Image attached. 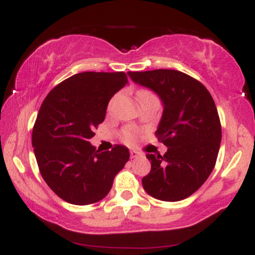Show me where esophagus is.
Returning <instances> with one entry per match:
<instances>
[{"instance_id": "esophagus-1", "label": "esophagus", "mask_w": 255, "mask_h": 255, "mask_svg": "<svg viewBox=\"0 0 255 255\" xmlns=\"http://www.w3.org/2000/svg\"><path fill=\"white\" fill-rule=\"evenodd\" d=\"M137 156H140V153L135 150H130V157L131 158H136Z\"/></svg>"}]
</instances>
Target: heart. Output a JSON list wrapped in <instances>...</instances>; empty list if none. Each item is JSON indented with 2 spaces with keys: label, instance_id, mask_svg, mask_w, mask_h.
<instances>
[{
  "label": "heart",
  "instance_id": "1",
  "mask_svg": "<svg viewBox=\"0 0 255 255\" xmlns=\"http://www.w3.org/2000/svg\"><path fill=\"white\" fill-rule=\"evenodd\" d=\"M146 95H151V93L147 92V91H140V92L137 93V97L140 98V97H142V96H146ZM111 104H113V102L110 103L109 108L111 107ZM136 136H137V130L135 129V128L127 127L122 130V140H124L125 142H127V144H133V142L136 140Z\"/></svg>",
  "mask_w": 255,
  "mask_h": 255
}]
</instances>
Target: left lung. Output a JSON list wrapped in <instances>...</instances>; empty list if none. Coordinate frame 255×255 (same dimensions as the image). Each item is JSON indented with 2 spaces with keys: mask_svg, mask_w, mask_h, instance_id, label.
<instances>
[{
  "mask_svg": "<svg viewBox=\"0 0 255 255\" xmlns=\"http://www.w3.org/2000/svg\"><path fill=\"white\" fill-rule=\"evenodd\" d=\"M135 84L156 92L163 115L156 135L168 151L147 153L151 171L142 187L151 197L178 201L197 192L210 176L222 140L218 111L200 81L174 69L129 72Z\"/></svg>",
  "mask_w": 255,
  "mask_h": 255,
  "instance_id": "obj_1",
  "label": "left lung"
}]
</instances>
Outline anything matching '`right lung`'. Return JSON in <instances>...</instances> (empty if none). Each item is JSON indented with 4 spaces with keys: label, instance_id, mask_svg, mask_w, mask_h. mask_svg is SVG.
I'll list each match as a JSON object with an SVG mask.
<instances>
[{
    "label": "right lung",
    "instance_id": "right-lung-1",
    "mask_svg": "<svg viewBox=\"0 0 255 255\" xmlns=\"http://www.w3.org/2000/svg\"><path fill=\"white\" fill-rule=\"evenodd\" d=\"M127 83L124 72H84L58 84L44 99L32 146L44 181L67 203L102 200L129 159L126 146L102 152L89 141L104 121L111 97Z\"/></svg>",
    "mask_w": 255,
    "mask_h": 255
}]
</instances>
